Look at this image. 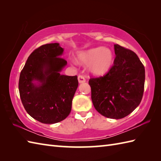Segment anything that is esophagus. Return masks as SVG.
Masks as SVG:
<instances>
[{"mask_svg":"<svg viewBox=\"0 0 161 161\" xmlns=\"http://www.w3.org/2000/svg\"><path fill=\"white\" fill-rule=\"evenodd\" d=\"M78 81L79 83H84L86 81V80H85V78L84 77V76H82V75H78Z\"/></svg>","mask_w":161,"mask_h":161,"instance_id":"1","label":"esophagus"}]
</instances>
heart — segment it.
Segmentation results:
<instances>
[{
  "label": "heart",
  "mask_w": 161,
  "mask_h": 161,
  "mask_svg": "<svg viewBox=\"0 0 161 161\" xmlns=\"http://www.w3.org/2000/svg\"><path fill=\"white\" fill-rule=\"evenodd\" d=\"M114 60L112 51L106 47H97L81 51L77 54L80 64H89L88 70L95 76H102L111 69Z\"/></svg>",
  "instance_id": "obj_1"
}]
</instances>
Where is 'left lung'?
Listing matches in <instances>:
<instances>
[{"instance_id":"left-lung-1","label":"left lung","mask_w":161,"mask_h":161,"mask_svg":"<svg viewBox=\"0 0 161 161\" xmlns=\"http://www.w3.org/2000/svg\"><path fill=\"white\" fill-rule=\"evenodd\" d=\"M114 66L103 77L91 78V99L101 115L111 119L127 116L138 107L144 92L145 67L134 52L114 45Z\"/></svg>"}]
</instances>
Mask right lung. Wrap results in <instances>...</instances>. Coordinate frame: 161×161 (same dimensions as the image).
<instances>
[{"label": "right lung", "mask_w": 161, "mask_h": 161, "mask_svg": "<svg viewBox=\"0 0 161 161\" xmlns=\"http://www.w3.org/2000/svg\"><path fill=\"white\" fill-rule=\"evenodd\" d=\"M58 43L40 46L30 54L20 72L19 89L27 113L43 124H54L70 114L78 86L77 76L60 74L67 61Z\"/></svg>", "instance_id": "1"}]
</instances>
